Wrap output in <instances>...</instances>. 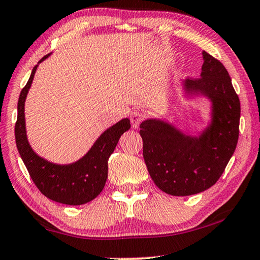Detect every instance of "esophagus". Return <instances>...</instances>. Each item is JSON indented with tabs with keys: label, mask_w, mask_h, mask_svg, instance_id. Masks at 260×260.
Listing matches in <instances>:
<instances>
[{
	"label": "esophagus",
	"mask_w": 260,
	"mask_h": 260,
	"mask_svg": "<svg viewBox=\"0 0 260 260\" xmlns=\"http://www.w3.org/2000/svg\"><path fill=\"white\" fill-rule=\"evenodd\" d=\"M143 118H145V114H143L141 111L139 110H134L133 112L131 113V122H132V126H133V128H139L140 123L143 120Z\"/></svg>",
	"instance_id": "1"
}]
</instances>
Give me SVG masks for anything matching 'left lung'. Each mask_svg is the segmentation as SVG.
I'll return each mask as SVG.
<instances>
[{
  "label": "left lung",
  "mask_w": 260,
  "mask_h": 260,
  "mask_svg": "<svg viewBox=\"0 0 260 260\" xmlns=\"http://www.w3.org/2000/svg\"><path fill=\"white\" fill-rule=\"evenodd\" d=\"M199 78L182 82L184 97L204 96L211 102V120L198 135L184 133L164 119L140 125L148 172L168 194H197L215 184L232 158L240 133L241 104L228 72L203 52Z\"/></svg>",
  "instance_id": "obj_1"
}]
</instances>
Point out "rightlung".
<instances>
[{
	"instance_id": "1",
	"label": "right lung",
	"mask_w": 260,
	"mask_h": 260,
	"mask_svg": "<svg viewBox=\"0 0 260 260\" xmlns=\"http://www.w3.org/2000/svg\"><path fill=\"white\" fill-rule=\"evenodd\" d=\"M51 54L45 55L32 69L26 85L19 94L15 137L17 149L36 186L48 199L56 203L78 206L93 200L105 186L108 179V160L121 135L131 128L125 118L103 132L89 151L71 164H56L41 157L32 149L25 126V100L39 63Z\"/></svg>"
}]
</instances>
